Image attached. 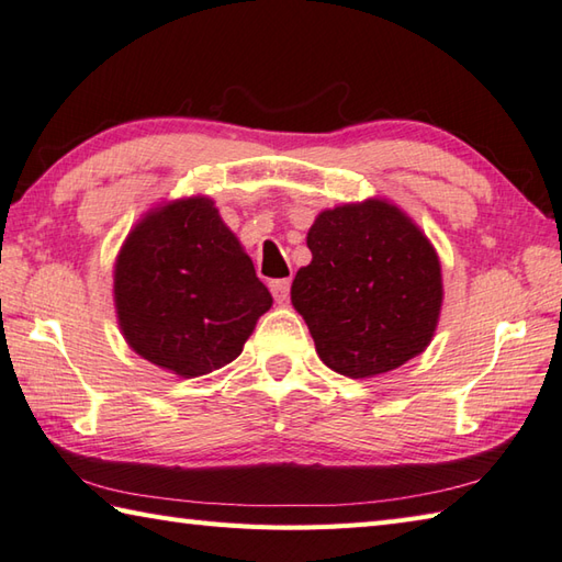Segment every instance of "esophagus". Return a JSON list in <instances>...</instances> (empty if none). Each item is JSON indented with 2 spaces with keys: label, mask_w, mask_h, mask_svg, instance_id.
Segmentation results:
<instances>
[{
  "label": "esophagus",
  "mask_w": 562,
  "mask_h": 562,
  "mask_svg": "<svg viewBox=\"0 0 562 562\" xmlns=\"http://www.w3.org/2000/svg\"><path fill=\"white\" fill-rule=\"evenodd\" d=\"M271 293L277 297L279 303H285L291 295V279H279V281H271Z\"/></svg>",
  "instance_id": "1"
}]
</instances>
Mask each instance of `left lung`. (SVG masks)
Masks as SVG:
<instances>
[{
  "label": "left lung",
  "mask_w": 562,
  "mask_h": 562,
  "mask_svg": "<svg viewBox=\"0 0 562 562\" xmlns=\"http://www.w3.org/2000/svg\"><path fill=\"white\" fill-rule=\"evenodd\" d=\"M313 261L291 301L331 371L369 378L425 351L441 311V267L429 239L385 201L339 205L307 233Z\"/></svg>",
  "instance_id": "obj_1"
}]
</instances>
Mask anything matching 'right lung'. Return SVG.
Returning <instances> with one entry per match:
<instances>
[{
  "label": "right lung",
  "mask_w": 562,
  "mask_h": 562,
  "mask_svg": "<svg viewBox=\"0 0 562 562\" xmlns=\"http://www.w3.org/2000/svg\"><path fill=\"white\" fill-rule=\"evenodd\" d=\"M116 311L128 345L177 375L235 361L271 293L209 199L147 215L116 261Z\"/></svg>",
  "instance_id": "1"
}]
</instances>
